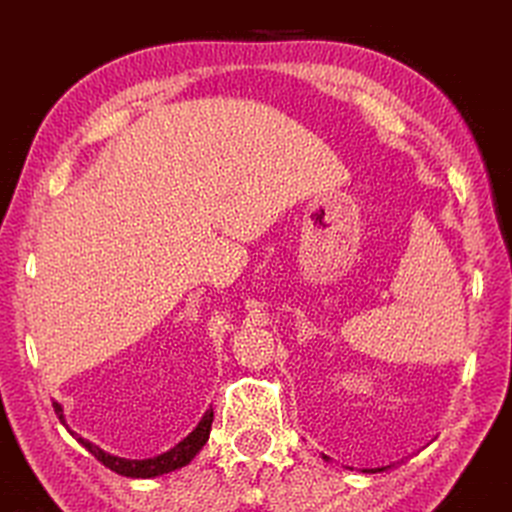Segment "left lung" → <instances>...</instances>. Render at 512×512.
<instances>
[{"instance_id":"left-lung-1","label":"left lung","mask_w":512,"mask_h":512,"mask_svg":"<svg viewBox=\"0 0 512 512\" xmlns=\"http://www.w3.org/2000/svg\"><path fill=\"white\" fill-rule=\"evenodd\" d=\"M323 461H329V456H325L323 454ZM388 467H391V465H386V467H375V470H361V472H370V474H377V472H384V470H388Z\"/></svg>"}]
</instances>
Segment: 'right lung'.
Listing matches in <instances>:
<instances>
[{
	"instance_id": "right-lung-1",
	"label": "right lung",
	"mask_w": 512,
	"mask_h": 512,
	"mask_svg": "<svg viewBox=\"0 0 512 512\" xmlns=\"http://www.w3.org/2000/svg\"><path fill=\"white\" fill-rule=\"evenodd\" d=\"M54 411L58 415V420L65 424V415H63V406L58 402H54ZM212 420H214V411L207 409L205 415L201 418V422L196 424V429L189 433L187 438L180 440L176 447H171L169 452L158 454L153 458H144V461H131V458H119V456H112L108 452H103L101 447H97L90 440L81 438L79 433H74L72 429H67L72 436L79 440V443L88 449V452L101 461L103 465L108 467V470L117 472L121 476H131V479H155V476H162V474H169L173 470H180V467H185L192 463V458L201 452L203 445L207 443V438H210V429H212ZM67 427V424H65Z\"/></svg>"
}]
</instances>
